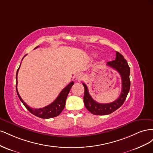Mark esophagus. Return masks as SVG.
Instances as JSON below:
<instances>
[{"mask_svg":"<svg viewBox=\"0 0 153 153\" xmlns=\"http://www.w3.org/2000/svg\"><path fill=\"white\" fill-rule=\"evenodd\" d=\"M84 75H83L82 73L78 74V75H76V79L78 81H79V82L84 80Z\"/></svg>","mask_w":153,"mask_h":153,"instance_id":"34e87169","label":"esophagus"}]
</instances>
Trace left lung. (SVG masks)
Segmentation results:
<instances>
[{
	"label": "left lung",
	"instance_id": "8db88e82",
	"mask_svg": "<svg viewBox=\"0 0 153 153\" xmlns=\"http://www.w3.org/2000/svg\"><path fill=\"white\" fill-rule=\"evenodd\" d=\"M106 65L115 69L120 74L122 79V91L119 98L114 102L104 104L99 103L92 98L87 87L84 83H83L82 84L84 87L85 91L84 95V105L86 108L94 115H108L118 109L124 103L130 89V69L126 60L121 53L116 52L115 59L112 61L108 62Z\"/></svg>",
	"mask_w": 153,
	"mask_h": 153
}]
</instances>
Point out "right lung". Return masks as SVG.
Instances as JSON below:
<instances>
[{
  "mask_svg": "<svg viewBox=\"0 0 153 153\" xmlns=\"http://www.w3.org/2000/svg\"><path fill=\"white\" fill-rule=\"evenodd\" d=\"M38 47H36L34 49L37 48ZM24 57H23V59H24ZM19 68L18 69V70L16 71V92H17L18 98H19L22 103L24 104V105L25 106L26 108L28 110L31 114L40 118L50 119V118H53V117L58 116V115L62 112V111L64 108V106H65V105H66V100L67 98V96L69 94V91H70L72 85L74 84V82H71L69 83V84L65 88H64V89H63V90L61 92H60V94L57 96V98L55 99V100L53 101V102H52L49 105L45 106V107L41 108H38V109L32 108H30V106H29L24 102V100L22 99L17 90V75L18 73V70H19Z\"/></svg>",
  "mask_w": 153,
  "mask_h": 153,
  "instance_id": "1",
  "label": "right lung"
}]
</instances>
